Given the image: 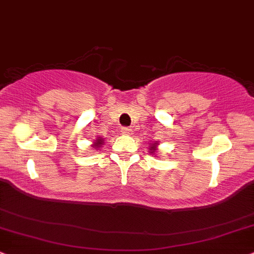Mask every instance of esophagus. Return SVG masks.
<instances>
[{
  "label": "esophagus",
  "mask_w": 254,
  "mask_h": 254,
  "mask_svg": "<svg viewBox=\"0 0 254 254\" xmlns=\"http://www.w3.org/2000/svg\"><path fill=\"white\" fill-rule=\"evenodd\" d=\"M121 132H122V134H125V135H130V134L133 133V130L128 127H122Z\"/></svg>",
  "instance_id": "1"
}]
</instances>
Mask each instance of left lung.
<instances>
[{
    "instance_id": "left-lung-1",
    "label": "left lung",
    "mask_w": 254,
    "mask_h": 254,
    "mask_svg": "<svg viewBox=\"0 0 254 254\" xmlns=\"http://www.w3.org/2000/svg\"><path fill=\"white\" fill-rule=\"evenodd\" d=\"M151 149H153V151H155V148H154V147H152V148Z\"/></svg>"
}]
</instances>
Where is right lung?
Here are the masks:
<instances>
[{
  "label": "right lung",
  "instance_id": "1",
  "mask_svg": "<svg viewBox=\"0 0 254 254\" xmlns=\"http://www.w3.org/2000/svg\"><path fill=\"white\" fill-rule=\"evenodd\" d=\"M103 142V140H101V139H99V140H96L95 141V147H99L100 145H101V143Z\"/></svg>",
  "mask_w": 254,
  "mask_h": 254
}]
</instances>
